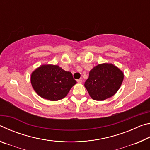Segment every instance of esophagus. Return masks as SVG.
<instances>
[{"label": "esophagus", "mask_w": 150, "mask_h": 150, "mask_svg": "<svg viewBox=\"0 0 150 150\" xmlns=\"http://www.w3.org/2000/svg\"><path fill=\"white\" fill-rule=\"evenodd\" d=\"M77 83H81L83 82V79L82 78H80L79 79H77Z\"/></svg>", "instance_id": "1"}]
</instances>
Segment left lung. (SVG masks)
<instances>
[{"instance_id":"8db88e82","label":"left lung","mask_w":150,"mask_h":150,"mask_svg":"<svg viewBox=\"0 0 150 150\" xmlns=\"http://www.w3.org/2000/svg\"><path fill=\"white\" fill-rule=\"evenodd\" d=\"M124 79V73L111 63H103L90 71L85 87L93 99L105 100L117 92Z\"/></svg>"}]
</instances>
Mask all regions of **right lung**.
<instances>
[{"label":"right lung","mask_w":150,"mask_h":150,"mask_svg":"<svg viewBox=\"0 0 150 150\" xmlns=\"http://www.w3.org/2000/svg\"><path fill=\"white\" fill-rule=\"evenodd\" d=\"M32 87L42 98L56 101L65 97L77 83L72 73L58 65H43L31 75Z\"/></svg>","instance_id":"obj_1"}]
</instances>
